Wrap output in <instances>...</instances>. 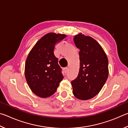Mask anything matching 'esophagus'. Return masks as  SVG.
Segmentation results:
<instances>
[{"instance_id": "34e87169", "label": "esophagus", "mask_w": 128, "mask_h": 128, "mask_svg": "<svg viewBox=\"0 0 128 128\" xmlns=\"http://www.w3.org/2000/svg\"><path fill=\"white\" fill-rule=\"evenodd\" d=\"M64 73H66H66H68V68H65L64 69Z\"/></svg>"}]
</instances>
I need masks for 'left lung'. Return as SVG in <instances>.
Listing matches in <instances>:
<instances>
[{
    "mask_svg": "<svg viewBox=\"0 0 128 128\" xmlns=\"http://www.w3.org/2000/svg\"><path fill=\"white\" fill-rule=\"evenodd\" d=\"M74 43L80 49L77 77L71 82L74 96L80 100L92 99L100 92L108 76V60L104 51L94 38L80 33Z\"/></svg>",
    "mask_w": 128,
    "mask_h": 128,
    "instance_id": "obj_1",
    "label": "left lung"
}]
</instances>
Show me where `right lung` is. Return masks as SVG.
Listing matches in <instances>:
<instances>
[{
    "label": "right lung",
    "instance_id": "add662e5",
    "mask_svg": "<svg viewBox=\"0 0 128 128\" xmlns=\"http://www.w3.org/2000/svg\"><path fill=\"white\" fill-rule=\"evenodd\" d=\"M66 36L55 33L46 34L36 43L28 56L25 78L30 89L39 97L45 98L53 95L63 78L54 50L56 43Z\"/></svg>",
    "mask_w": 128,
    "mask_h": 128
}]
</instances>
